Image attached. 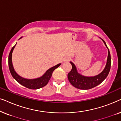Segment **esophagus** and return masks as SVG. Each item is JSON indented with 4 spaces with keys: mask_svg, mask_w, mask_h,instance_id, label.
<instances>
[{
    "mask_svg": "<svg viewBox=\"0 0 121 121\" xmlns=\"http://www.w3.org/2000/svg\"><path fill=\"white\" fill-rule=\"evenodd\" d=\"M70 60V58L69 57H65L64 58V62H68V61Z\"/></svg>",
    "mask_w": 121,
    "mask_h": 121,
    "instance_id": "obj_1",
    "label": "esophagus"
}]
</instances>
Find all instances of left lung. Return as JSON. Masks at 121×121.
Returning <instances> with one entry per match:
<instances>
[{"label":"left lung","instance_id":"8db88e82","mask_svg":"<svg viewBox=\"0 0 121 121\" xmlns=\"http://www.w3.org/2000/svg\"><path fill=\"white\" fill-rule=\"evenodd\" d=\"M101 39L108 49V57L105 69L101 73L94 77H85L82 75L78 72L75 64L70 62L72 68L70 72L68 74V78L70 84L76 88L82 90L92 89L101 83L108 75L111 68V55L105 42L102 39Z\"/></svg>","mask_w":121,"mask_h":121}]
</instances>
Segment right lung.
Here are the masks:
<instances>
[{"mask_svg": "<svg viewBox=\"0 0 121 121\" xmlns=\"http://www.w3.org/2000/svg\"><path fill=\"white\" fill-rule=\"evenodd\" d=\"M21 38H22V37H21L20 39H21ZM16 44L12 48H11L10 52V53L9 54V58H8V64H9V70L10 72L11 75L13 76V77L14 78L19 84H20L21 85L24 86L25 87L30 89H38L46 86L48 84L49 80H50L53 71L55 70L56 68H57L59 66H60L61 64L59 63L58 64H57V65L54 66V67L51 68H49V69H48V70L45 73H44L42 77L38 78L31 79L24 78L20 77V76L17 73H16L13 65L12 53L15 47Z\"/></svg>", "mask_w": 121, "mask_h": 121, "instance_id": "add662e5", "label": "right lung"}]
</instances>
